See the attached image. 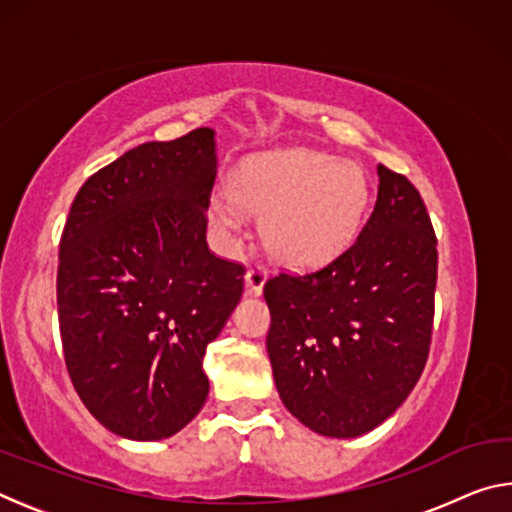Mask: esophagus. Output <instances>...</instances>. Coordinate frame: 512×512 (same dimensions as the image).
<instances>
[{
	"instance_id": "1",
	"label": "esophagus",
	"mask_w": 512,
	"mask_h": 512,
	"mask_svg": "<svg viewBox=\"0 0 512 512\" xmlns=\"http://www.w3.org/2000/svg\"><path fill=\"white\" fill-rule=\"evenodd\" d=\"M266 280H268V271H266L264 266L257 264L253 268H248V273H246V289H248V293H253V296H262Z\"/></svg>"
}]
</instances>
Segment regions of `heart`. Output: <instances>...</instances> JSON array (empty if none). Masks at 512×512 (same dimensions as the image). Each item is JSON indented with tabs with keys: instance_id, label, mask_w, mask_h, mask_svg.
<instances>
[{
	"instance_id": "b5f03b06",
	"label": "heart",
	"mask_w": 512,
	"mask_h": 512,
	"mask_svg": "<svg viewBox=\"0 0 512 512\" xmlns=\"http://www.w3.org/2000/svg\"><path fill=\"white\" fill-rule=\"evenodd\" d=\"M368 183L359 164L284 149L250 155L230 173V196L210 201V221L239 244L248 214H264V244L293 268H320L343 255L359 232Z\"/></svg>"
}]
</instances>
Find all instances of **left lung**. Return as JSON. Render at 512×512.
Instances as JSON below:
<instances>
[{"label": "left lung", "instance_id": "obj_1", "mask_svg": "<svg viewBox=\"0 0 512 512\" xmlns=\"http://www.w3.org/2000/svg\"><path fill=\"white\" fill-rule=\"evenodd\" d=\"M377 176L375 210L343 255L264 284L277 393L329 438H357L391 418L429 357L436 235L409 178L384 164Z\"/></svg>", "mask_w": 512, "mask_h": 512}]
</instances>
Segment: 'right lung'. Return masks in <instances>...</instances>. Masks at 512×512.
<instances>
[{"label": "right lung", "mask_w": 512, "mask_h": 512, "mask_svg": "<svg viewBox=\"0 0 512 512\" xmlns=\"http://www.w3.org/2000/svg\"><path fill=\"white\" fill-rule=\"evenodd\" d=\"M214 178V131L196 128L99 169L69 210L56 280L67 372L121 438L173 436L210 393L205 348L246 273L207 248Z\"/></svg>", "instance_id": "add662e5"}]
</instances>
